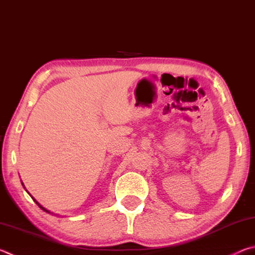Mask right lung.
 I'll return each instance as SVG.
<instances>
[{
    "instance_id": "1",
    "label": "right lung",
    "mask_w": 255,
    "mask_h": 255,
    "mask_svg": "<svg viewBox=\"0 0 255 255\" xmlns=\"http://www.w3.org/2000/svg\"><path fill=\"white\" fill-rule=\"evenodd\" d=\"M21 183H22V185H23V188H24V184H23V182H21ZM24 189H25V188H24ZM25 191H27V190H25ZM27 192H28V191H27ZM28 193H29V192H28ZM29 195H30V193H29ZM30 197H31V198H32V199H33V201H34V202H36V204H37L38 206H39V208H40V209H42V210H44V211H46V213H48V214H53V213H51V211H50V210H48V209H46L44 206H41V205L39 204V202H38V201H37L36 199H34V198H33V197H32L31 195H30ZM53 215H54V214H53ZM55 215H57V214H55Z\"/></svg>"
}]
</instances>
